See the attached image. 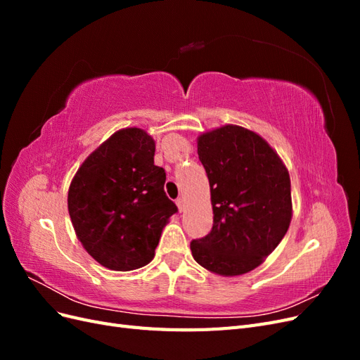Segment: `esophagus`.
<instances>
[{"label": "esophagus", "mask_w": 360, "mask_h": 360, "mask_svg": "<svg viewBox=\"0 0 360 360\" xmlns=\"http://www.w3.org/2000/svg\"><path fill=\"white\" fill-rule=\"evenodd\" d=\"M176 204H177V207H179V210H180V212H183V210H184V200H183L181 197L176 200Z\"/></svg>", "instance_id": "esophagus-1"}]
</instances>
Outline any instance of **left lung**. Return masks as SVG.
Masks as SVG:
<instances>
[{"label": "left lung", "mask_w": 360, "mask_h": 360, "mask_svg": "<svg viewBox=\"0 0 360 360\" xmlns=\"http://www.w3.org/2000/svg\"><path fill=\"white\" fill-rule=\"evenodd\" d=\"M198 156L210 183L213 226L191 242L192 255L217 275L248 274L290 226L288 171L263 138L233 124L201 135Z\"/></svg>", "instance_id": "obj_1"}]
</instances>
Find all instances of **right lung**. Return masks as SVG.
<instances>
[{"label":"right lung","instance_id":"obj_1","mask_svg":"<svg viewBox=\"0 0 360 360\" xmlns=\"http://www.w3.org/2000/svg\"><path fill=\"white\" fill-rule=\"evenodd\" d=\"M167 172L155 165V141L144 130L115 132L73 177L68 207L79 242L97 263L127 271L155 257L177 205L165 193Z\"/></svg>","mask_w":360,"mask_h":360}]
</instances>
